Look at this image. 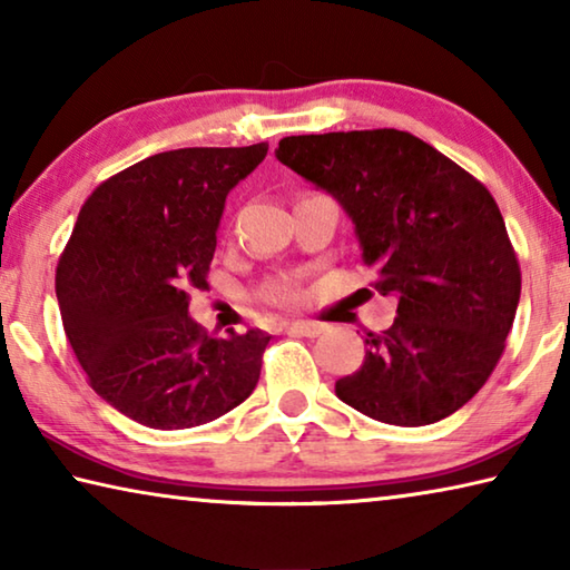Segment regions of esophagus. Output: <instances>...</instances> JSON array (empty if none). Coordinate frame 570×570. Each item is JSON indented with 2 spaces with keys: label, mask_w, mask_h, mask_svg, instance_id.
Here are the masks:
<instances>
[{
  "label": "esophagus",
  "mask_w": 570,
  "mask_h": 570,
  "mask_svg": "<svg viewBox=\"0 0 570 570\" xmlns=\"http://www.w3.org/2000/svg\"><path fill=\"white\" fill-rule=\"evenodd\" d=\"M286 330L292 334H298V336H320L326 326L320 324V322H304V320H296V322H288Z\"/></svg>",
  "instance_id": "34e87169"
}]
</instances>
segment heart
<instances>
[{"mask_svg":"<svg viewBox=\"0 0 570 570\" xmlns=\"http://www.w3.org/2000/svg\"><path fill=\"white\" fill-rule=\"evenodd\" d=\"M262 296L272 304H294L298 298V292H296V286L288 282V278H276V282H268L264 286Z\"/></svg>","mask_w":570,"mask_h":570,"instance_id":"b5f03b06","label":"heart"}]
</instances>
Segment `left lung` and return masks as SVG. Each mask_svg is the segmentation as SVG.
I'll use <instances>...</instances> for the list:
<instances>
[{
	"instance_id": "8db88e82",
	"label": "left lung",
	"mask_w": 570,
	"mask_h": 570,
	"mask_svg": "<svg viewBox=\"0 0 570 570\" xmlns=\"http://www.w3.org/2000/svg\"><path fill=\"white\" fill-rule=\"evenodd\" d=\"M276 158L340 200L397 320L366 334L336 397L366 417L422 428L475 397L505 350L520 266L490 190L394 128L292 135Z\"/></svg>"
}]
</instances>
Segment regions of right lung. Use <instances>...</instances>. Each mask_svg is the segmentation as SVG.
I'll return each instance as SVG.
<instances>
[{
    "label": "right lung",
    "mask_w": 570,
    "mask_h": 570,
    "mask_svg": "<svg viewBox=\"0 0 570 570\" xmlns=\"http://www.w3.org/2000/svg\"><path fill=\"white\" fill-rule=\"evenodd\" d=\"M246 148L150 156L92 190L57 264L65 334L90 387L153 430L198 428L254 392L272 336H210L188 316L206 288L228 190L266 158Z\"/></svg>",
    "instance_id": "obj_1"
}]
</instances>
